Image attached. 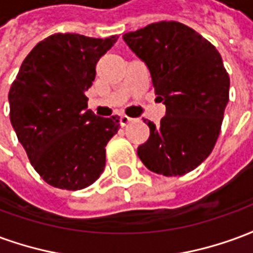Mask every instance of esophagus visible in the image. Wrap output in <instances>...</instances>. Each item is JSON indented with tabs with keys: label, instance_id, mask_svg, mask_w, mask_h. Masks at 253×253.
I'll list each match as a JSON object with an SVG mask.
<instances>
[{
	"label": "esophagus",
	"instance_id": "esophagus-1",
	"mask_svg": "<svg viewBox=\"0 0 253 253\" xmlns=\"http://www.w3.org/2000/svg\"><path fill=\"white\" fill-rule=\"evenodd\" d=\"M119 122H121V126H127L130 122H132L131 118H128V116L126 115H122L121 119H119Z\"/></svg>",
	"mask_w": 253,
	"mask_h": 253
}]
</instances>
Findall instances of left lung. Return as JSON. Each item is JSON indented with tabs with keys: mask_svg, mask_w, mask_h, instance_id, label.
Segmentation results:
<instances>
[{
	"mask_svg": "<svg viewBox=\"0 0 253 253\" xmlns=\"http://www.w3.org/2000/svg\"><path fill=\"white\" fill-rule=\"evenodd\" d=\"M150 72L157 100L165 104L160 125L143 119L149 139L138 157L152 172L181 176L201 165L219 135L230 80L210 42L177 21L154 23L123 35Z\"/></svg>",
	"mask_w": 253,
	"mask_h": 253,
	"instance_id": "obj_1",
	"label": "left lung"
}]
</instances>
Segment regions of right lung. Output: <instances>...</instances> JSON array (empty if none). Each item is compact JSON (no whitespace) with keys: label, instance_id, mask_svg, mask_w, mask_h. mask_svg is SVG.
<instances>
[{"label":"right lung","instance_id":"add662e5","mask_svg":"<svg viewBox=\"0 0 253 253\" xmlns=\"http://www.w3.org/2000/svg\"><path fill=\"white\" fill-rule=\"evenodd\" d=\"M116 41L48 36L27 55L10 86V123L50 186L83 190L104 170L105 145L119 130V118L94 115L84 92L92 86L97 61Z\"/></svg>","mask_w":253,"mask_h":253}]
</instances>
